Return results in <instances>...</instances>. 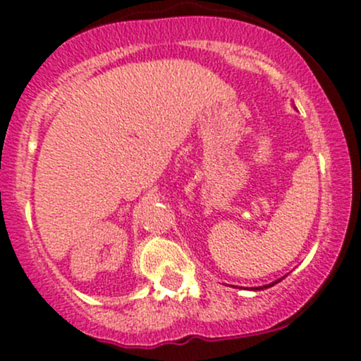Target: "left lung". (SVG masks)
I'll use <instances>...</instances> for the list:
<instances>
[{"label":"left lung","mask_w":361,"mask_h":361,"mask_svg":"<svg viewBox=\"0 0 361 361\" xmlns=\"http://www.w3.org/2000/svg\"><path fill=\"white\" fill-rule=\"evenodd\" d=\"M280 280H282V279H280ZM276 282H279V280H276ZM276 282H273V283H268V286H263V287H264V289H268V287L275 286V283H276ZM263 287H261V289H263Z\"/></svg>","instance_id":"1"}]
</instances>
